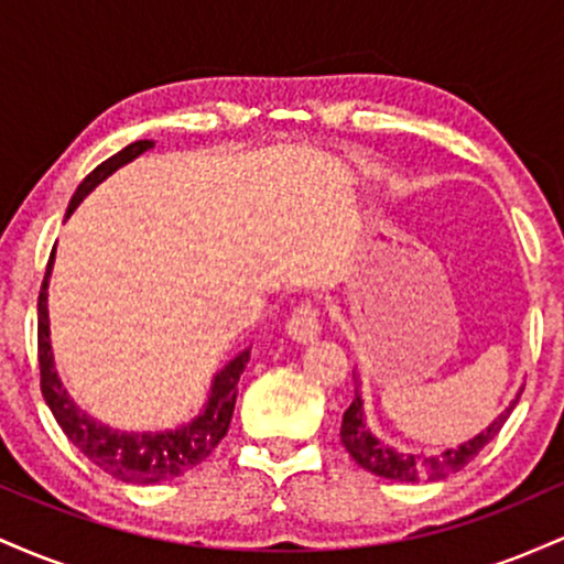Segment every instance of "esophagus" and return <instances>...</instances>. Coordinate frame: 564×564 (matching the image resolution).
Listing matches in <instances>:
<instances>
[{
	"label": "esophagus",
	"instance_id": "1",
	"mask_svg": "<svg viewBox=\"0 0 564 564\" xmlns=\"http://www.w3.org/2000/svg\"><path fill=\"white\" fill-rule=\"evenodd\" d=\"M289 336L300 345H307V341H315L321 336V313L313 304H302L289 321Z\"/></svg>",
	"mask_w": 564,
	"mask_h": 564
}]
</instances>
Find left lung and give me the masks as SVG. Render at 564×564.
<instances>
[{"mask_svg":"<svg viewBox=\"0 0 564 564\" xmlns=\"http://www.w3.org/2000/svg\"><path fill=\"white\" fill-rule=\"evenodd\" d=\"M522 392H517V398L511 400L507 411L496 419L488 430L480 432L477 437L467 440L458 448H448L437 456H424V453H408V451H398L392 445L381 443V440L368 430L366 424V413H364V400H360V381L355 379V398L349 408L345 411V419H341V445H345L349 456L355 458L358 467H364L366 471H373V475L387 477V480H398V482H435V480H445V477L456 475L462 471L471 458L480 453L485 445L494 440L501 426L507 424L509 413L514 411L517 400H520Z\"/></svg>","mask_w":564,"mask_h":564,"instance_id":"1","label":"left lung"}]
</instances>
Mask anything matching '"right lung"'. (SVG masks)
I'll return each mask as SVG.
<instances>
[{
	"mask_svg": "<svg viewBox=\"0 0 564 564\" xmlns=\"http://www.w3.org/2000/svg\"><path fill=\"white\" fill-rule=\"evenodd\" d=\"M156 145L153 140H138L127 145L124 151L113 153L111 159L102 161L93 172L84 177V183L76 187L74 198H70L66 217L74 215L76 206L82 204L93 187H97L108 174H113L119 166L129 164L138 159L140 153L151 151ZM55 249L50 254L47 273H44L42 291H39V373H42V394L47 400L50 411H53L55 422L66 432L70 443L79 448L89 462L97 464L102 471L113 475L116 480L132 482V485H153L172 480V477L185 475L187 469L198 467L212 451L217 448L219 440L228 435V426L232 419V408H236L238 379H241L246 364H249V349L238 352L223 371L212 381L209 400H206L204 411L198 413L193 422H187L177 430L166 432H119L111 426L95 422L87 411H82L68 392L63 390L61 379H57L53 345H50V315H47V286L50 275H53Z\"/></svg>",
	"mask_w": 564,
	"mask_h": 564,
	"instance_id": "add662e5",
	"label": "right lung"
}]
</instances>
